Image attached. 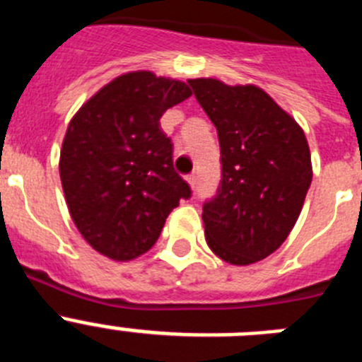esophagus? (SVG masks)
Segmentation results:
<instances>
[{
    "instance_id": "1",
    "label": "esophagus",
    "mask_w": 362,
    "mask_h": 362,
    "mask_svg": "<svg viewBox=\"0 0 362 362\" xmlns=\"http://www.w3.org/2000/svg\"><path fill=\"white\" fill-rule=\"evenodd\" d=\"M187 183L190 185V188H196V185H197V175H196V174L187 175Z\"/></svg>"
}]
</instances>
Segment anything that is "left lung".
I'll return each mask as SVG.
<instances>
[{
	"label": "left lung",
	"instance_id": "obj_1",
	"mask_svg": "<svg viewBox=\"0 0 362 362\" xmlns=\"http://www.w3.org/2000/svg\"><path fill=\"white\" fill-rule=\"evenodd\" d=\"M217 129L221 187L204 203L210 250L235 267L268 257L292 232L312 183L306 136L288 112L255 85L188 79Z\"/></svg>",
	"mask_w": 362,
	"mask_h": 362
}]
</instances>
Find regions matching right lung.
I'll list each match as a JSON object with an SVG mask.
<instances>
[{
  "mask_svg": "<svg viewBox=\"0 0 362 362\" xmlns=\"http://www.w3.org/2000/svg\"><path fill=\"white\" fill-rule=\"evenodd\" d=\"M190 95L187 83L134 70L99 88L70 119L59 156L66 206L105 257L132 261L148 252L168 214L190 197L159 127Z\"/></svg>",
  "mask_w": 362,
  "mask_h": 362,
  "instance_id": "obj_1",
  "label": "right lung"
}]
</instances>
